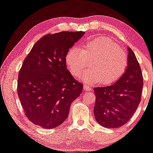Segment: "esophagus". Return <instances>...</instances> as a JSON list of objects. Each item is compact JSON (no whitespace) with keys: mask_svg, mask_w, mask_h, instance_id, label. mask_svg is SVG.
<instances>
[{"mask_svg":"<svg viewBox=\"0 0 153 153\" xmlns=\"http://www.w3.org/2000/svg\"><path fill=\"white\" fill-rule=\"evenodd\" d=\"M83 88H84L85 91H91L92 90H93L89 85H85L83 86Z\"/></svg>","mask_w":153,"mask_h":153,"instance_id":"1","label":"esophagus"}]
</instances>
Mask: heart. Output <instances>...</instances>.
<instances>
[{"instance_id": "obj_1", "label": "heart", "mask_w": 153, "mask_h": 153, "mask_svg": "<svg viewBox=\"0 0 153 153\" xmlns=\"http://www.w3.org/2000/svg\"><path fill=\"white\" fill-rule=\"evenodd\" d=\"M68 67L75 77H79L91 63V69L81 77L85 82L111 85L126 73L128 58L124 50L108 37H97L82 45V50L72 46L65 55Z\"/></svg>"}]
</instances>
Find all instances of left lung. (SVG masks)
Wrapping results in <instances>:
<instances>
[{
    "mask_svg": "<svg viewBox=\"0 0 153 153\" xmlns=\"http://www.w3.org/2000/svg\"><path fill=\"white\" fill-rule=\"evenodd\" d=\"M128 65L126 73L115 83L94 88L95 120L107 128H117L129 121L141 100L143 80L135 53L128 48Z\"/></svg>",
    "mask_w": 153,
    "mask_h": 153,
    "instance_id": "obj_1",
    "label": "left lung"
}]
</instances>
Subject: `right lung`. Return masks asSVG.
Here are the masks:
<instances>
[{
	"mask_svg": "<svg viewBox=\"0 0 153 153\" xmlns=\"http://www.w3.org/2000/svg\"><path fill=\"white\" fill-rule=\"evenodd\" d=\"M85 32L47 34L36 42L24 60L18 79V95L29 120L43 128L61 125L83 85L66 68L68 51Z\"/></svg>",
	"mask_w": 153,
	"mask_h": 153,
	"instance_id": "right-lung-1",
	"label": "right lung"
}]
</instances>
